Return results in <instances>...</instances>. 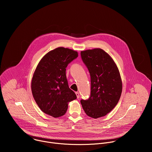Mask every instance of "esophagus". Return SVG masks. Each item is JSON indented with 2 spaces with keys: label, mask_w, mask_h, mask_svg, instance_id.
<instances>
[{
  "label": "esophagus",
  "mask_w": 152,
  "mask_h": 152,
  "mask_svg": "<svg viewBox=\"0 0 152 152\" xmlns=\"http://www.w3.org/2000/svg\"><path fill=\"white\" fill-rule=\"evenodd\" d=\"M76 95L77 96V98L79 97V92H76Z\"/></svg>",
  "instance_id": "esophagus-1"
}]
</instances>
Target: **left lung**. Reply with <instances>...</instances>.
Wrapping results in <instances>:
<instances>
[{
    "instance_id": "8db88e82",
    "label": "left lung",
    "mask_w": 152,
    "mask_h": 152,
    "mask_svg": "<svg viewBox=\"0 0 152 152\" xmlns=\"http://www.w3.org/2000/svg\"><path fill=\"white\" fill-rule=\"evenodd\" d=\"M83 63L90 74L91 95L80 103L88 116L97 118L110 113L118 103L122 82L117 65L103 49L81 51Z\"/></svg>"
}]
</instances>
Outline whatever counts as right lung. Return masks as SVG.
Segmentation results:
<instances>
[{
  "label": "right lung",
  "instance_id": "1",
  "mask_svg": "<svg viewBox=\"0 0 152 152\" xmlns=\"http://www.w3.org/2000/svg\"><path fill=\"white\" fill-rule=\"evenodd\" d=\"M77 56L76 51L59 47L39 62L32 79L31 90L43 113L55 118L61 117L66 114L69 102L77 98L69 88L66 71L68 64Z\"/></svg>",
  "mask_w": 152,
  "mask_h": 152
}]
</instances>
